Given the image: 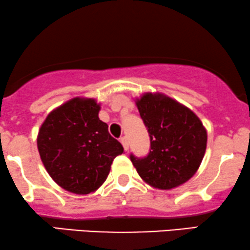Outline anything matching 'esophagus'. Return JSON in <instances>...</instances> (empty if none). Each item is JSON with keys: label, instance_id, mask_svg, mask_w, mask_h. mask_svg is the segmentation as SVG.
Masks as SVG:
<instances>
[{"label": "esophagus", "instance_id": "esophagus-1", "mask_svg": "<svg viewBox=\"0 0 250 250\" xmlns=\"http://www.w3.org/2000/svg\"><path fill=\"white\" fill-rule=\"evenodd\" d=\"M121 143L123 145V147H125V150L128 151L129 150V141L125 136H123V137L121 138Z\"/></svg>", "mask_w": 250, "mask_h": 250}]
</instances>
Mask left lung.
I'll return each instance as SVG.
<instances>
[{
	"label": "left lung",
	"mask_w": 250,
	"mask_h": 250,
	"mask_svg": "<svg viewBox=\"0 0 250 250\" xmlns=\"http://www.w3.org/2000/svg\"><path fill=\"white\" fill-rule=\"evenodd\" d=\"M135 104L151 142L147 157L130 156L138 175L162 190L186 183L200 168L207 150L208 132L200 118L162 92H145Z\"/></svg>",
	"instance_id": "obj_1"
}]
</instances>
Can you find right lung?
I'll return each mask as SVG.
<instances>
[{
	"instance_id": "1",
	"label": "right lung",
	"mask_w": 250,
	"mask_h": 250,
	"mask_svg": "<svg viewBox=\"0 0 250 250\" xmlns=\"http://www.w3.org/2000/svg\"><path fill=\"white\" fill-rule=\"evenodd\" d=\"M99 112L94 98L76 97L53 109L39 129L41 162L64 190L77 195L96 191L106 181L114 158L123 153Z\"/></svg>"
}]
</instances>
